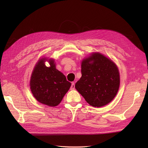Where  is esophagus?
Returning a JSON list of instances; mask_svg holds the SVG:
<instances>
[{
  "label": "esophagus",
  "mask_w": 148,
  "mask_h": 148,
  "mask_svg": "<svg viewBox=\"0 0 148 148\" xmlns=\"http://www.w3.org/2000/svg\"><path fill=\"white\" fill-rule=\"evenodd\" d=\"M70 89H71V90H73V89H75V83L73 82L72 83H71Z\"/></svg>",
  "instance_id": "obj_1"
}]
</instances>
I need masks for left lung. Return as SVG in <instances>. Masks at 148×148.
Here are the masks:
<instances>
[{
	"mask_svg": "<svg viewBox=\"0 0 148 148\" xmlns=\"http://www.w3.org/2000/svg\"><path fill=\"white\" fill-rule=\"evenodd\" d=\"M82 77L75 88L89 105L100 107L113 100L120 86L117 66L111 60L96 52L82 63Z\"/></svg>",
	"mask_w": 148,
	"mask_h": 148,
	"instance_id": "left-lung-1",
	"label": "left lung"
}]
</instances>
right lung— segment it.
Instances as JSON below:
<instances>
[{
	"mask_svg": "<svg viewBox=\"0 0 148 148\" xmlns=\"http://www.w3.org/2000/svg\"><path fill=\"white\" fill-rule=\"evenodd\" d=\"M46 59L40 60L31 75L30 86L38 101L49 106H57L69 90L71 83L56 68L54 61L49 60L50 66H46Z\"/></svg>",
	"mask_w": 148,
	"mask_h": 148,
	"instance_id": "right-lung-1",
	"label": "right lung"
}]
</instances>
